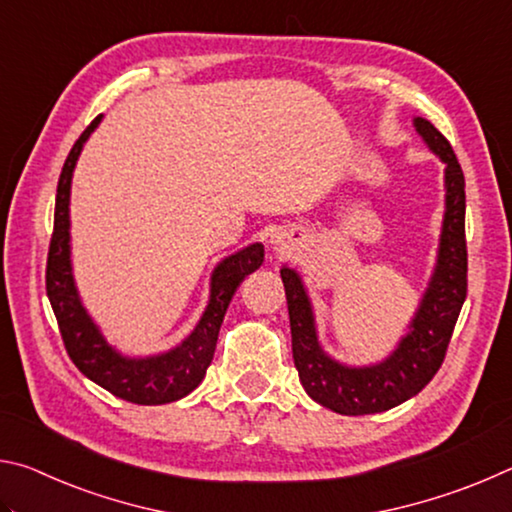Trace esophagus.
Masks as SVG:
<instances>
[{
  "label": "esophagus",
  "instance_id": "1",
  "mask_svg": "<svg viewBox=\"0 0 512 512\" xmlns=\"http://www.w3.org/2000/svg\"><path fill=\"white\" fill-rule=\"evenodd\" d=\"M273 244H275V248H277V246H280V244H277V241H273Z\"/></svg>",
  "mask_w": 512,
  "mask_h": 512
}]
</instances>
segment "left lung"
Returning <instances> with one entry per match:
<instances>
[{"label": "left lung", "instance_id": "left-lung-1", "mask_svg": "<svg viewBox=\"0 0 512 512\" xmlns=\"http://www.w3.org/2000/svg\"><path fill=\"white\" fill-rule=\"evenodd\" d=\"M413 124L429 149L445 162V219L429 287L397 348L375 366L350 368L334 361L320 348L314 309L302 277L289 266L280 268L289 305L293 363L300 384L311 400L341 415L381 413L418 395L443 366L467 296L463 169L452 144L431 121L415 117Z\"/></svg>", "mask_w": 512, "mask_h": 512}]
</instances>
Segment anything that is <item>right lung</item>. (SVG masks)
<instances>
[{
  "mask_svg": "<svg viewBox=\"0 0 512 512\" xmlns=\"http://www.w3.org/2000/svg\"><path fill=\"white\" fill-rule=\"evenodd\" d=\"M99 115L85 128L79 140L69 151L60 171L56 189L54 235H51L47 257V296L54 309L60 336L74 366L94 384L106 388L108 393L121 400L155 406L169 404L185 397L201 384L210 368L216 339L223 323L225 311L232 296L248 273L257 271L264 262V246L250 244L239 253L225 257L214 268L210 280V302L198 320L194 332L187 339L167 352L151 357H126L103 339L101 329L83 307L79 291L74 284L72 253H69V189L76 160L83 151V144L101 124Z\"/></svg>",
  "mask_w": 512,
  "mask_h": 512,
  "instance_id": "1",
  "label": "right lung"
}]
</instances>
